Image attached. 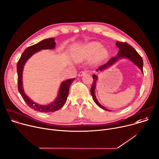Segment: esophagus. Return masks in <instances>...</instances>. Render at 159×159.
I'll return each instance as SVG.
<instances>
[{
	"instance_id": "34e87169",
	"label": "esophagus",
	"mask_w": 159,
	"mask_h": 159,
	"mask_svg": "<svg viewBox=\"0 0 159 159\" xmlns=\"http://www.w3.org/2000/svg\"><path fill=\"white\" fill-rule=\"evenodd\" d=\"M86 73H87L86 70H82V71H81V72L79 73L78 76H83Z\"/></svg>"
}]
</instances>
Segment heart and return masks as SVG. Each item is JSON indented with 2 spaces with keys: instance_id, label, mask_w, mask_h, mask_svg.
<instances>
[{
  "instance_id": "heart-1",
  "label": "heart",
  "mask_w": 159,
  "mask_h": 159,
  "mask_svg": "<svg viewBox=\"0 0 159 159\" xmlns=\"http://www.w3.org/2000/svg\"><path fill=\"white\" fill-rule=\"evenodd\" d=\"M102 47L101 44L98 42H92L88 43L84 46L83 49L82 50L81 58H86L89 57L92 55H93L96 52L95 57L97 59H101L103 58L107 54V51L104 48H100Z\"/></svg>"
}]
</instances>
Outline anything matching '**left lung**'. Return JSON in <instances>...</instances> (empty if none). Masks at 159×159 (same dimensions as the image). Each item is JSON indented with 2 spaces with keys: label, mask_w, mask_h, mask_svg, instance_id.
Instances as JSON below:
<instances>
[{
  "label": "left lung",
  "mask_w": 159,
  "mask_h": 159,
  "mask_svg": "<svg viewBox=\"0 0 159 159\" xmlns=\"http://www.w3.org/2000/svg\"><path fill=\"white\" fill-rule=\"evenodd\" d=\"M116 45L118 47L119 49L120 50L118 52L117 56L111 59L106 64L102 65V66H100L98 69H97V70H96L97 71H98V70H102L103 69L107 68L108 66H109L113 64L114 62H116L120 58L126 57V58H128L129 59H130L132 62H133L141 69V70H142V73H143V59H142V57H141L138 53L136 52V50L133 47H132L130 45H128V43L126 42H121L117 41L116 42ZM93 81L92 86L91 89H90L93 99L99 107H100L101 109H102L105 111H109V110L107 109L106 108H105L104 107L102 106L101 104H100V103L98 102V101L97 100V99L95 95V89L96 82L97 80V77L95 75H93Z\"/></svg>",
  "instance_id": "1"
}]
</instances>
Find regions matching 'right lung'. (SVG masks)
I'll use <instances>...</instances> for the list:
<instances>
[{
	"label": "right lung",
	"instance_id": "1",
	"mask_svg": "<svg viewBox=\"0 0 159 159\" xmlns=\"http://www.w3.org/2000/svg\"><path fill=\"white\" fill-rule=\"evenodd\" d=\"M55 46L56 42H54V39L50 38L45 39L37 44H34L26 48L17 63V84H17V89H18V91L20 93L24 101L30 108L40 112H53L61 109L67 100L70 86L71 85L72 83L75 79L71 78L62 82L59 89L57 98L54 101V102L48 105H40L37 103H35L25 95L23 89L22 74L23 67L26 61L37 52L43 49L54 48Z\"/></svg>",
	"mask_w": 159,
	"mask_h": 159
}]
</instances>
